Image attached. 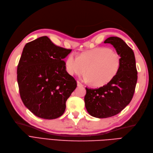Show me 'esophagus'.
Returning a JSON list of instances; mask_svg holds the SVG:
<instances>
[{"mask_svg": "<svg viewBox=\"0 0 153 153\" xmlns=\"http://www.w3.org/2000/svg\"><path fill=\"white\" fill-rule=\"evenodd\" d=\"M77 85H78V86H83V84H82V83H81L80 82L78 81V82H77Z\"/></svg>", "mask_w": 153, "mask_h": 153, "instance_id": "1", "label": "esophagus"}]
</instances>
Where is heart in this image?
Listing matches in <instances>:
<instances>
[{
  "mask_svg": "<svg viewBox=\"0 0 153 153\" xmlns=\"http://www.w3.org/2000/svg\"><path fill=\"white\" fill-rule=\"evenodd\" d=\"M121 64L119 53L107 47H98L76 57L70 54L66 61L67 71L71 75L80 76L86 70V80L94 86H103L112 80Z\"/></svg>",
  "mask_w": 153,
  "mask_h": 153,
  "instance_id": "obj_1",
  "label": "heart"
}]
</instances>
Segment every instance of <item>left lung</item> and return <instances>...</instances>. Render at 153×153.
<instances>
[{
	"mask_svg": "<svg viewBox=\"0 0 153 153\" xmlns=\"http://www.w3.org/2000/svg\"><path fill=\"white\" fill-rule=\"evenodd\" d=\"M105 43L113 45L121 57L117 75L98 89L85 88V108L92 116L107 118L117 115L130 103L137 82L135 57L132 49L118 37H110Z\"/></svg>",
	"mask_w": 153,
	"mask_h": 153,
	"instance_id": "left-lung-1",
	"label": "left lung"
}]
</instances>
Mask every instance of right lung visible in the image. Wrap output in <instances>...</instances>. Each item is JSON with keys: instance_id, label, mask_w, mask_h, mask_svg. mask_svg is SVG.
Masks as SVG:
<instances>
[{"instance_id": "add662e5", "label": "right lung", "mask_w": 153, "mask_h": 153, "mask_svg": "<svg viewBox=\"0 0 153 153\" xmlns=\"http://www.w3.org/2000/svg\"><path fill=\"white\" fill-rule=\"evenodd\" d=\"M71 52L54 45L47 36L27 43L17 68V81L24 105L37 117H59L76 87L63 59Z\"/></svg>"}]
</instances>
